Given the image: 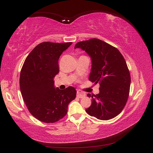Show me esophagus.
Wrapping results in <instances>:
<instances>
[{"instance_id": "obj_1", "label": "esophagus", "mask_w": 153, "mask_h": 153, "mask_svg": "<svg viewBox=\"0 0 153 153\" xmlns=\"http://www.w3.org/2000/svg\"><path fill=\"white\" fill-rule=\"evenodd\" d=\"M85 96V94L84 93V92H82L81 91H77V93H76V96L78 97V98H82L83 97H84Z\"/></svg>"}]
</instances>
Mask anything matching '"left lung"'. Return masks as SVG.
<instances>
[{
    "label": "left lung",
    "mask_w": 153,
    "mask_h": 153,
    "mask_svg": "<svg viewBox=\"0 0 153 153\" xmlns=\"http://www.w3.org/2000/svg\"><path fill=\"white\" fill-rule=\"evenodd\" d=\"M92 61L89 79L100 84V93L87 96L92 98L90 107L85 110L91 116L109 120L122 112L129 97L131 77L127 64L119 50L103 41L93 38L77 43Z\"/></svg>",
    "instance_id": "1"
}]
</instances>
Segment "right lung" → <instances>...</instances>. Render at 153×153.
<instances>
[{
    "label": "right lung",
    "mask_w": 153,
    "mask_h": 153,
    "mask_svg": "<svg viewBox=\"0 0 153 153\" xmlns=\"http://www.w3.org/2000/svg\"><path fill=\"white\" fill-rule=\"evenodd\" d=\"M71 42H43L27 57L20 76V91L30 113L39 121L53 123L67 114L69 103L76 91L69 86L61 90L54 86L53 78L59 72V59Z\"/></svg>",
    "instance_id": "1"
}]
</instances>
